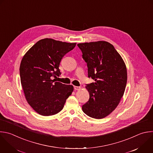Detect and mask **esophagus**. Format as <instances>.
<instances>
[{
  "label": "esophagus",
  "mask_w": 153,
  "mask_h": 153,
  "mask_svg": "<svg viewBox=\"0 0 153 153\" xmlns=\"http://www.w3.org/2000/svg\"><path fill=\"white\" fill-rule=\"evenodd\" d=\"M74 89L75 90H79L80 89V86H74Z\"/></svg>",
  "instance_id": "34e87169"
}]
</instances>
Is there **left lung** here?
<instances>
[{"mask_svg":"<svg viewBox=\"0 0 153 153\" xmlns=\"http://www.w3.org/2000/svg\"><path fill=\"white\" fill-rule=\"evenodd\" d=\"M87 63L88 76L95 82L86 84L88 101L82 106L88 116L101 119L118 105L124 95L127 74L125 63L111 43L100 41L77 44Z\"/></svg>","mask_w":153,"mask_h":153,"instance_id":"obj_1","label":"left lung"}]
</instances>
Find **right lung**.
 Wrapping results in <instances>:
<instances>
[{
    "instance_id": "1",
    "label": "right lung",
    "mask_w": 153,
    "mask_h": 153,
    "mask_svg": "<svg viewBox=\"0 0 153 153\" xmlns=\"http://www.w3.org/2000/svg\"><path fill=\"white\" fill-rule=\"evenodd\" d=\"M76 43L45 38L35 43L23 56L20 66L22 86L27 103L42 116L53 115L64 108L73 86L55 82L61 73L64 56Z\"/></svg>"
}]
</instances>
